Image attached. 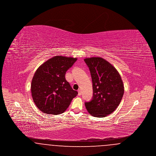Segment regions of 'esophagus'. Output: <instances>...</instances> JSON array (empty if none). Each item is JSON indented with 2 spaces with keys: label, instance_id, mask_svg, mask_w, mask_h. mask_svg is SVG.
<instances>
[{
  "label": "esophagus",
  "instance_id": "34e87169",
  "mask_svg": "<svg viewBox=\"0 0 156 156\" xmlns=\"http://www.w3.org/2000/svg\"><path fill=\"white\" fill-rule=\"evenodd\" d=\"M78 95H79V96L81 95V89H78Z\"/></svg>",
  "mask_w": 156,
  "mask_h": 156
}]
</instances>
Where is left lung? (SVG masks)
I'll list each match as a JSON object with an SVG mask.
<instances>
[{
    "label": "left lung",
    "instance_id": "1",
    "mask_svg": "<svg viewBox=\"0 0 156 156\" xmlns=\"http://www.w3.org/2000/svg\"><path fill=\"white\" fill-rule=\"evenodd\" d=\"M89 67L93 83L94 95L85 107L90 115L104 118L116 110L124 94V85L119 72L102 57L84 59Z\"/></svg>",
    "mask_w": 156,
    "mask_h": 156
}]
</instances>
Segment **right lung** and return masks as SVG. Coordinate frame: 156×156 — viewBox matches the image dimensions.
<instances>
[{
	"label": "right lung",
	"mask_w": 156,
	"mask_h": 156,
	"mask_svg": "<svg viewBox=\"0 0 156 156\" xmlns=\"http://www.w3.org/2000/svg\"><path fill=\"white\" fill-rule=\"evenodd\" d=\"M76 60L77 58L57 55L37 68L31 81V92L40 111L46 114H61L78 95L65 77L67 70Z\"/></svg>",
	"instance_id": "right-lung-1"
}]
</instances>
